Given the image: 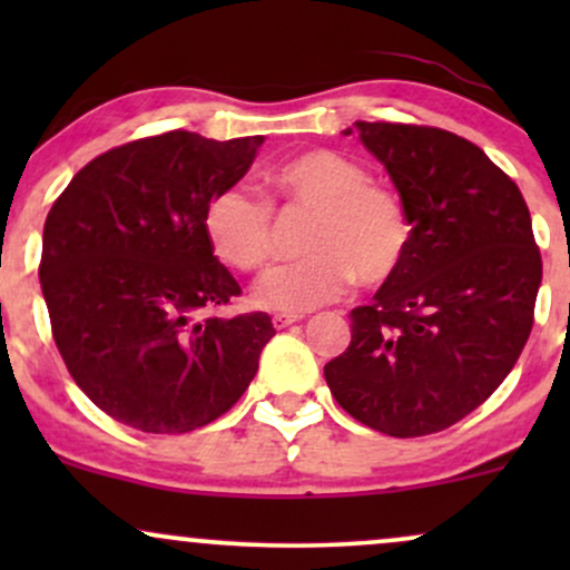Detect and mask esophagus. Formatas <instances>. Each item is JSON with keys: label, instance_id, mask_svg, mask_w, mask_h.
Segmentation results:
<instances>
[{"label": "esophagus", "instance_id": "34e87169", "mask_svg": "<svg viewBox=\"0 0 570 570\" xmlns=\"http://www.w3.org/2000/svg\"><path fill=\"white\" fill-rule=\"evenodd\" d=\"M299 318L303 316H297V313H276V316H273V326H276V330H286V326L297 324Z\"/></svg>", "mask_w": 570, "mask_h": 570}]
</instances>
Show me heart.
Listing matches in <instances>:
<instances>
[{
    "label": "heart",
    "mask_w": 570,
    "mask_h": 570,
    "mask_svg": "<svg viewBox=\"0 0 570 570\" xmlns=\"http://www.w3.org/2000/svg\"><path fill=\"white\" fill-rule=\"evenodd\" d=\"M271 203L286 217L311 214L305 257L267 273L254 299L273 311H313L335 303L356 281L364 289L391 284L410 254L412 227L391 187L370 179L358 163L332 149H307L267 174ZM271 203L233 185L203 208L214 254L240 273L265 271L278 257L281 233Z\"/></svg>",
    "instance_id": "b5f03b06"
}]
</instances>
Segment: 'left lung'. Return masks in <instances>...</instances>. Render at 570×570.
I'll use <instances>...</instances> for the list:
<instances>
[{"label":"left lung","mask_w":570,"mask_h":570,"mask_svg":"<svg viewBox=\"0 0 570 570\" xmlns=\"http://www.w3.org/2000/svg\"><path fill=\"white\" fill-rule=\"evenodd\" d=\"M356 130L394 179L412 240L402 273L351 311V345L324 377L364 426L436 434L499 389L531 337L541 284L531 212L463 136L412 122Z\"/></svg>","instance_id":"obj_1"}]
</instances>
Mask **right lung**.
Instances as JSON below:
<instances>
[{"mask_svg":"<svg viewBox=\"0 0 570 570\" xmlns=\"http://www.w3.org/2000/svg\"><path fill=\"white\" fill-rule=\"evenodd\" d=\"M259 144L181 128L120 144L80 168L45 219L39 284L58 353L130 429L187 434L217 421L276 335L263 311L219 316L240 286L203 230L206 203Z\"/></svg>","mask_w":570,"mask_h":570,"instance_id":"right-lung-1","label":"right lung"}]
</instances>
